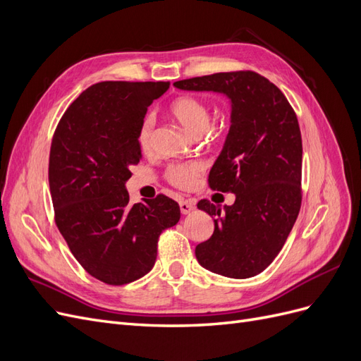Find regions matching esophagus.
Returning <instances> with one entry per match:
<instances>
[{"label":"esophagus","instance_id":"esophagus-1","mask_svg":"<svg viewBox=\"0 0 361 361\" xmlns=\"http://www.w3.org/2000/svg\"><path fill=\"white\" fill-rule=\"evenodd\" d=\"M179 206H180V212L182 214H190L191 211L195 209V202L192 199H182L179 202Z\"/></svg>","mask_w":361,"mask_h":361}]
</instances>
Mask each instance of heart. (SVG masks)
Listing matches in <instances>:
<instances>
[{
	"mask_svg": "<svg viewBox=\"0 0 361 361\" xmlns=\"http://www.w3.org/2000/svg\"><path fill=\"white\" fill-rule=\"evenodd\" d=\"M171 116L178 122L194 135H200L204 133L207 138L216 140L223 134V126L211 125L212 111L211 105L202 97L185 94L174 99L170 105ZM157 120L154 114H146L140 122L137 130L138 146L143 152H149L154 141ZM204 164L202 161H188V162H173L164 171V178L173 187L180 190H191L199 182V178L204 173Z\"/></svg>",
	"mask_w": 361,
	"mask_h": 361,
	"instance_id": "b5f03b06",
	"label": "heart"
}]
</instances>
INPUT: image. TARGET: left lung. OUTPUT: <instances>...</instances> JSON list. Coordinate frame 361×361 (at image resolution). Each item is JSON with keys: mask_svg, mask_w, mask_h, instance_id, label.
<instances>
[{"mask_svg": "<svg viewBox=\"0 0 361 361\" xmlns=\"http://www.w3.org/2000/svg\"><path fill=\"white\" fill-rule=\"evenodd\" d=\"M182 90H212L232 101V125L209 173L211 190L235 192L232 206L200 200L214 233L195 247L199 264L231 279L257 276L280 250L301 200L302 143L297 114L277 85L253 71L176 81Z\"/></svg>", "mask_w": 361, "mask_h": 361, "instance_id": "left-lung-1", "label": "left lung"}]
</instances>
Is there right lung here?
<instances>
[{"mask_svg":"<svg viewBox=\"0 0 361 361\" xmlns=\"http://www.w3.org/2000/svg\"><path fill=\"white\" fill-rule=\"evenodd\" d=\"M170 82L104 81L84 90L61 116L49 152L54 220L80 265L106 285L122 286L152 269L162 231L179 221L164 194L129 203V166L147 106Z\"/></svg>","mask_w":361,"mask_h":361,"instance_id":"right-lung-1","label":"right lung"}]
</instances>
